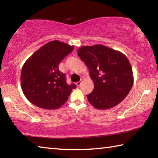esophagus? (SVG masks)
Instances as JSON below:
<instances>
[{
    "label": "esophagus",
    "instance_id": "1",
    "mask_svg": "<svg viewBox=\"0 0 158 158\" xmlns=\"http://www.w3.org/2000/svg\"><path fill=\"white\" fill-rule=\"evenodd\" d=\"M81 81H79L76 83V85H77V86H79V85H81Z\"/></svg>",
    "mask_w": 158,
    "mask_h": 158
}]
</instances>
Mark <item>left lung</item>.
Masks as SVG:
<instances>
[{
	"label": "left lung",
	"mask_w": 158,
	"mask_h": 158,
	"mask_svg": "<svg viewBox=\"0 0 158 158\" xmlns=\"http://www.w3.org/2000/svg\"><path fill=\"white\" fill-rule=\"evenodd\" d=\"M89 69L94 83L93 92L87 95L89 102L98 109L118 105L132 89V67L123 53L102 44L84 46L77 51Z\"/></svg>",
	"instance_id": "8db88e82"
}]
</instances>
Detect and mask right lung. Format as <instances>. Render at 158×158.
<instances>
[{"label": "right lung", "instance_id": "1", "mask_svg": "<svg viewBox=\"0 0 158 158\" xmlns=\"http://www.w3.org/2000/svg\"><path fill=\"white\" fill-rule=\"evenodd\" d=\"M73 49V46L53 40L26 61L21 73V89L31 103L42 109H56L66 102L77 85L67 84L65 74L58 65Z\"/></svg>", "mask_w": 158, "mask_h": 158}]
</instances>
